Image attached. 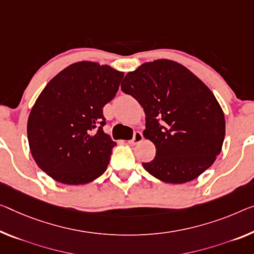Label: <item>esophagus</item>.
Here are the masks:
<instances>
[{
    "label": "esophagus",
    "mask_w": 254,
    "mask_h": 254,
    "mask_svg": "<svg viewBox=\"0 0 254 254\" xmlns=\"http://www.w3.org/2000/svg\"><path fill=\"white\" fill-rule=\"evenodd\" d=\"M143 134L140 131H135L134 132V136H132V138L129 140V143L130 145H136V144H138L139 142H142L143 140Z\"/></svg>",
    "instance_id": "1"
}]
</instances>
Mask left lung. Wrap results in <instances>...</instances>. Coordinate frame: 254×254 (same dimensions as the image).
Masks as SVG:
<instances>
[{
    "instance_id": "1",
    "label": "left lung",
    "mask_w": 254,
    "mask_h": 254,
    "mask_svg": "<svg viewBox=\"0 0 254 254\" xmlns=\"http://www.w3.org/2000/svg\"><path fill=\"white\" fill-rule=\"evenodd\" d=\"M122 91L145 112L143 135L157 153L143 167L152 176L183 184L212 166L224 143L225 117L213 93L193 72L171 60L146 62L127 73Z\"/></svg>"
}]
</instances>
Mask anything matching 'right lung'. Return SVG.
I'll list each match as a JSON object with an SVG mask.
<instances>
[{
	"label": "right lung",
	"instance_id": "add662e5",
	"mask_svg": "<svg viewBox=\"0 0 254 254\" xmlns=\"http://www.w3.org/2000/svg\"><path fill=\"white\" fill-rule=\"evenodd\" d=\"M124 72L77 62L50 80L30 111L32 155L54 181L81 185L100 177L117 145L103 131V107L114 99Z\"/></svg>",
	"mask_w": 254,
	"mask_h": 254
}]
</instances>
